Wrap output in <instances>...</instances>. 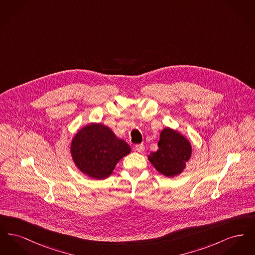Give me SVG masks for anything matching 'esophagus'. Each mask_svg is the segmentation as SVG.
<instances>
[{"label":"esophagus","instance_id":"1","mask_svg":"<svg viewBox=\"0 0 255 255\" xmlns=\"http://www.w3.org/2000/svg\"><path fill=\"white\" fill-rule=\"evenodd\" d=\"M134 149L138 153H143L144 150H145V146L143 145V144H136V145L134 146Z\"/></svg>","mask_w":255,"mask_h":255}]
</instances>
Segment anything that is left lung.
Returning <instances> with one entry per match:
<instances>
[{"mask_svg": "<svg viewBox=\"0 0 255 255\" xmlns=\"http://www.w3.org/2000/svg\"><path fill=\"white\" fill-rule=\"evenodd\" d=\"M158 146V151L148 156L153 166L169 178L180 175L191 157L189 140L178 131L166 127L160 133Z\"/></svg>", "mask_w": 255, "mask_h": 255, "instance_id": "left-lung-1", "label": "left lung"}]
</instances>
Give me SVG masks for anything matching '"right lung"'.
I'll list each match as a JSON object with an SVG mask.
<instances>
[{
  "instance_id": "right-lung-1",
  "label": "right lung",
  "mask_w": 255,
  "mask_h": 255,
  "mask_svg": "<svg viewBox=\"0 0 255 255\" xmlns=\"http://www.w3.org/2000/svg\"><path fill=\"white\" fill-rule=\"evenodd\" d=\"M130 152V146L101 123H91L78 130L71 143L77 168L97 180L109 177L117 163Z\"/></svg>"
}]
</instances>
